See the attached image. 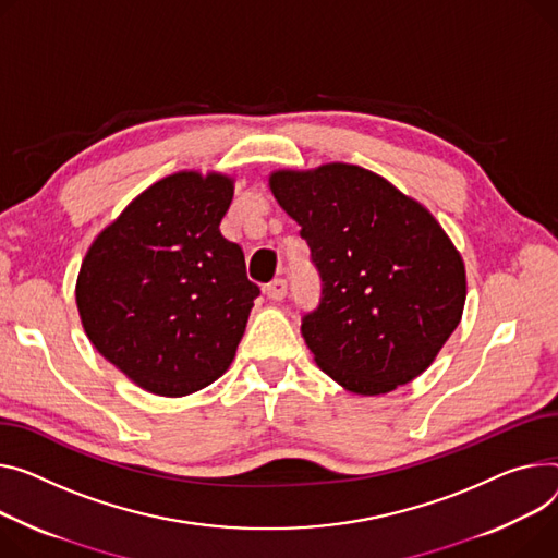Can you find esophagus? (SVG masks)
Instances as JSON below:
<instances>
[{"instance_id": "34e87169", "label": "esophagus", "mask_w": 558, "mask_h": 558, "mask_svg": "<svg viewBox=\"0 0 558 558\" xmlns=\"http://www.w3.org/2000/svg\"><path fill=\"white\" fill-rule=\"evenodd\" d=\"M265 293H267V299L269 301H274V303H280L284 295H287V282L284 280H274V282H269L267 287H265Z\"/></svg>"}]
</instances>
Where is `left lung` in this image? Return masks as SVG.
<instances>
[{
	"instance_id": "8db88e82",
	"label": "left lung",
	"mask_w": 558,
	"mask_h": 558,
	"mask_svg": "<svg viewBox=\"0 0 558 558\" xmlns=\"http://www.w3.org/2000/svg\"><path fill=\"white\" fill-rule=\"evenodd\" d=\"M269 189L299 221L323 280L303 337L327 377L386 395L435 361L462 320L464 259L417 199L352 163L274 170Z\"/></svg>"
}]
</instances>
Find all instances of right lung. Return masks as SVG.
Returning a JSON list of instances; mask_svg holds the SVG:
<instances>
[{"instance_id":"obj_1","label":"right lung","mask_w":558,"mask_h":558,"mask_svg":"<svg viewBox=\"0 0 558 558\" xmlns=\"http://www.w3.org/2000/svg\"><path fill=\"white\" fill-rule=\"evenodd\" d=\"M235 177L179 170L94 238L76 280L92 345L138 388L193 395L227 373L259 289L219 233Z\"/></svg>"}]
</instances>
